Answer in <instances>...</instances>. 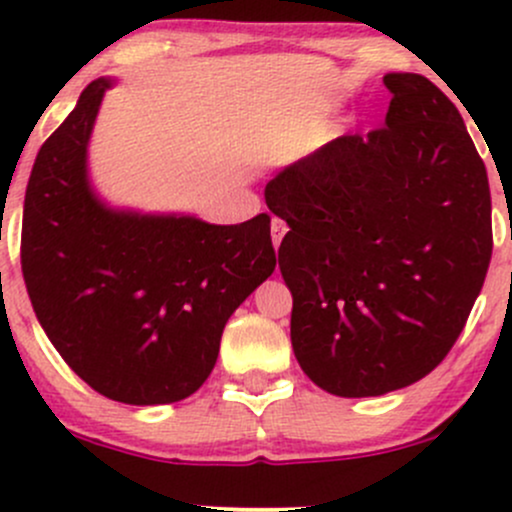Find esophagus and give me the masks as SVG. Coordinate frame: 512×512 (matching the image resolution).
I'll use <instances>...</instances> for the list:
<instances>
[{
	"mask_svg": "<svg viewBox=\"0 0 512 512\" xmlns=\"http://www.w3.org/2000/svg\"><path fill=\"white\" fill-rule=\"evenodd\" d=\"M286 231H289L286 221L279 219V216H274V219H272V243H274V248H279L281 238L286 236Z\"/></svg>",
	"mask_w": 512,
	"mask_h": 512,
	"instance_id": "obj_1",
	"label": "esophagus"
}]
</instances>
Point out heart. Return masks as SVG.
Masks as SVG:
<instances>
[{
	"label": "heart",
	"instance_id": "obj_1",
	"mask_svg": "<svg viewBox=\"0 0 512 512\" xmlns=\"http://www.w3.org/2000/svg\"><path fill=\"white\" fill-rule=\"evenodd\" d=\"M310 139V122L308 120H291L284 125H276L264 132L262 151L269 156H286L291 151L301 149Z\"/></svg>",
	"mask_w": 512,
	"mask_h": 512
}]
</instances>
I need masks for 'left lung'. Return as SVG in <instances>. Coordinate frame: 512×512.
Instances as JSON below:
<instances>
[{"instance_id": "left-lung-1", "label": "left lung", "mask_w": 512, "mask_h": 512, "mask_svg": "<svg viewBox=\"0 0 512 512\" xmlns=\"http://www.w3.org/2000/svg\"><path fill=\"white\" fill-rule=\"evenodd\" d=\"M385 125L346 134L264 187L289 223L279 267L303 373L337 397L407 387L448 356L491 262V192L460 110L385 74Z\"/></svg>"}]
</instances>
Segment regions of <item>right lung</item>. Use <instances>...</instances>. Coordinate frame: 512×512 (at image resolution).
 Wrapping results in <instances>:
<instances>
[{
    "label": "right lung",
    "instance_id": "1",
    "mask_svg": "<svg viewBox=\"0 0 512 512\" xmlns=\"http://www.w3.org/2000/svg\"><path fill=\"white\" fill-rule=\"evenodd\" d=\"M110 79L40 146L26 187L21 272L67 366L115 402L170 404L202 387L228 317L274 272L269 216L214 226L110 209L88 182V139Z\"/></svg>",
    "mask_w": 512,
    "mask_h": 512
}]
</instances>
